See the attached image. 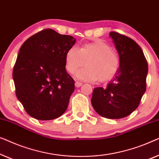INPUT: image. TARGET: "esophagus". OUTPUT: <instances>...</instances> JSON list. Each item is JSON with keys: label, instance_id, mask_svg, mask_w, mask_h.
I'll return each instance as SVG.
<instances>
[{"label": "esophagus", "instance_id": "34e87169", "mask_svg": "<svg viewBox=\"0 0 159 159\" xmlns=\"http://www.w3.org/2000/svg\"><path fill=\"white\" fill-rule=\"evenodd\" d=\"M82 83H80V82H79V81H75V87H80V86H82Z\"/></svg>", "mask_w": 159, "mask_h": 159}]
</instances>
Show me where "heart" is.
<instances>
[{
  "label": "heart",
  "instance_id": "1",
  "mask_svg": "<svg viewBox=\"0 0 159 159\" xmlns=\"http://www.w3.org/2000/svg\"><path fill=\"white\" fill-rule=\"evenodd\" d=\"M86 67L77 73L79 79L86 81H106L112 78L119 68L117 53L102 40L85 43L79 49L71 47L66 54V69L71 74L85 64Z\"/></svg>",
  "mask_w": 159,
  "mask_h": 159
}]
</instances>
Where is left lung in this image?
I'll list each match as a JSON object with an SVG mask.
<instances>
[{"mask_svg": "<svg viewBox=\"0 0 159 159\" xmlns=\"http://www.w3.org/2000/svg\"><path fill=\"white\" fill-rule=\"evenodd\" d=\"M120 57V68L106 88L93 89L91 104L102 117L120 119L139 106L146 90L148 62L133 39L115 32L109 33Z\"/></svg>", "mask_w": 159, "mask_h": 159, "instance_id": "8db88e82", "label": "left lung"}]
</instances>
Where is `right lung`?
<instances>
[{
	"mask_svg": "<svg viewBox=\"0 0 159 159\" xmlns=\"http://www.w3.org/2000/svg\"><path fill=\"white\" fill-rule=\"evenodd\" d=\"M75 39L46 29L26 40L13 70L16 95L29 115L59 117L68 108L75 82L66 72V54Z\"/></svg>",
	"mask_w": 159,
	"mask_h": 159,
	"instance_id": "1",
	"label": "right lung"
}]
</instances>
